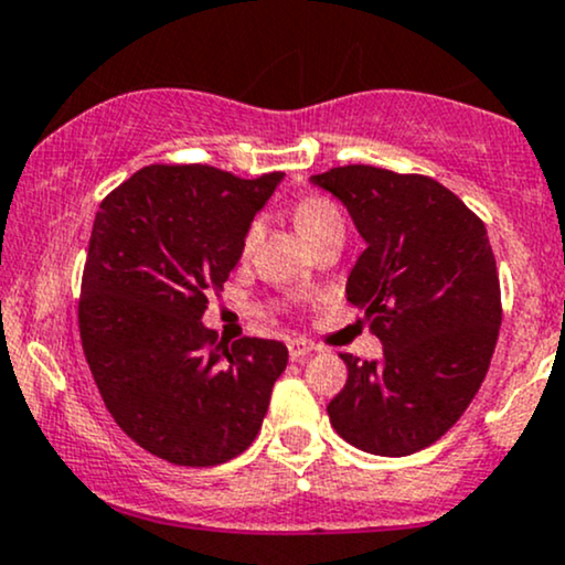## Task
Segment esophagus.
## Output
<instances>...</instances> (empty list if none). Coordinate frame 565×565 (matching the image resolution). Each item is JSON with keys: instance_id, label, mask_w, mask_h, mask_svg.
<instances>
[{"instance_id": "esophagus-1", "label": "esophagus", "mask_w": 565, "mask_h": 565, "mask_svg": "<svg viewBox=\"0 0 565 565\" xmlns=\"http://www.w3.org/2000/svg\"><path fill=\"white\" fill-rule=\"evenodd\" d=\"M289 359L291 361H300V359H305V355H310L313 353V345H310V342H305V340H289Z\"/></svg>"}]
</instances>
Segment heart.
I'll return each instance as SVG.
<instances>
[{
    "instance_id": "heart-1",
    "label": "heart",
    "mask_w": 565,
    "mask_h": 565,
    "mask_svg": "<svg viewBox=\"0 0 565 565\" xmlns=\"http://www.w3.org/2000/svg\"><path fill=\"white\" fill-rule=\"evenodd\" d=\"M295 220H297V228L305 238L313 236L316 231H321L323 225L329 223H340V215L329 201L323 199H302L295 210ZM257 238V225H252L249 233H246V246Z\"/></svg>"
}]
</instances>
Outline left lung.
<instances>
[{
  "instance_id": "1",
  "label": "left lung",
  "mask_w": 565,
  "mask_h": 565,
  "mask_svg": "<svg viewBox=\"0 0 565 565\" xmlns=\"http://www.w3.org/2000/svg\"><path fill=\"white\" fill-rule=\"evenodd\" d=\"M310 183L342 201L364 238L348 302L382 355H340L348 382L327 406L355 449L406 457L462 417L489 372L502 300L489 233L449 188L423 174L334 167Z\"/></svg>"
}]
</instances>
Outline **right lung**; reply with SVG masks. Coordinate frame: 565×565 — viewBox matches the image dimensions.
I'll list each match as a JSON object with an SVG mask.
<instances>
[{
	"label": "right lung",
	"instance_id": "right-lung-1",
	"mask_svg": "<svg viewBox=\"0 0 565 565\" xmlns=\"http://www.w3.org/2000/svg\"><path fill=\"white\" fill-rule=\"evenodd\" d=\"M284 172L142 167L103 199L82 276L84 359L116 425L172 465L210 468L260 433L284 342L225 345L201 316Z\"/></svg>",
	"mask_w": 565,
	"mask_h": 565
}]
</instances>
